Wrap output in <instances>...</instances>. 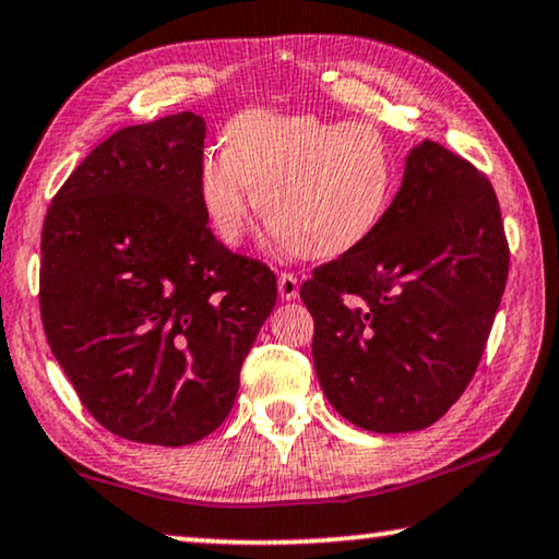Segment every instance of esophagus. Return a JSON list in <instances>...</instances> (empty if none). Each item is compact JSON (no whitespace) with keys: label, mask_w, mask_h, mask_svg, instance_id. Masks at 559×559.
<instances>
[{"label":"esophagus","mask_w":559,"mask_h":559,"mask_svg":"<svg viewBox=\"0 0 559 559\" xmlns=\"http://www.w3.org/2000/svg\"><path fill=\"white\" fill-rule=\"evenodd\" d=\"M277 287H280V297H282V299H297V295H299V280H297V274H293V272H282L280 280H277Z\"/></svg>","instance_id":"esophagus-1"}]
</instances>
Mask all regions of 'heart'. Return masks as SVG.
<instances>
[{
    "mask_svg": "<svg viewBox=\"0 0 559 559\" xmlns=\"http://www.w3.org/2000/svg\"><path fill=\"white\" fill-rule=\"evenodd\" d=\"M395 166L368 123L252 110L226 128L199 168V201L224 245L257 214L299 260H335L362 245L391 206Z\"/></svg>",
    "mask_w": 559,
    "mask_h": 559,
    "instance_id": "1",
    "label": "heart"
}]
</instances>
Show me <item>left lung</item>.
Wrapping results in <instances>:
<instances>
[{"label":"left lung","instance_id":"left-lung-1","mask_svg":"<svg viewBox=\"0 0 559 559\" xmlns=\"http://www.w3.org/2000/svg\"><path fill=\"white\" fill-rule=\"evenodd\" d=\"M507 272L487 176L439 143H418L376 231L299 287L330 406L373 433L436 424L472 383Z\"/></svg>","mask_w":559,"mask_h":559}]
</instances>
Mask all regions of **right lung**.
I'll return each mask as SVG.
<instances>
[{
    "label": "right lung",
    "instance_id": "obj_1",
    "mask_svg": "<svg viewBox=\"0 0 559 559\" xmlns=\"http://www.w3.org/2000/svg\"><path fill=\"white\" fill-rule=\"evenodd\" d=\"M204 139L189 110L128 126L91 151L45 216L47 343L93 418L128 441L186 447L219 428L277 302L270 266L206 226Z\"/></svg>",
    "mask_w": 559,
    "mask_h": 559
}]
</instances>
